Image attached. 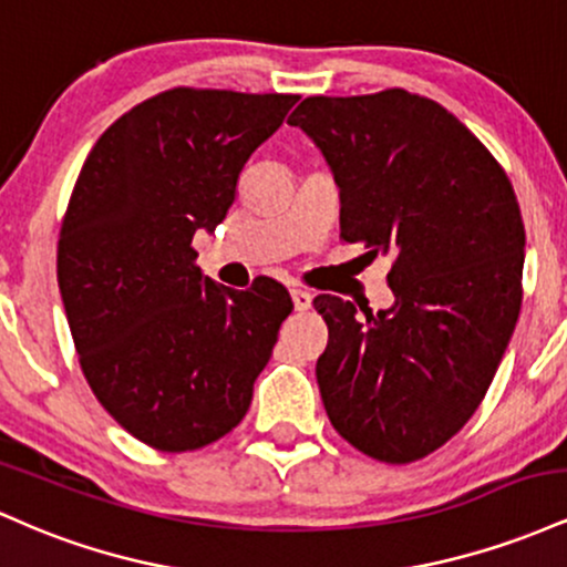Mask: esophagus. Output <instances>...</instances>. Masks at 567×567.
I'll use <instances>...</instances> for the list:
<instances>
[{
  "label": "esophagus",
  "instance_id": "1",
  "mask_svg": "<svg viewBox=\"0 0 567 567\" xmlns=\"http://www.w3.org/2000/svg\"><path fill=\"white\" fill-rule=\"evenodd\" d=\"M290 298H292V306H296L298 311H306L311 306V292L309 290H301V288H292L290 290Z\"/></svg>",
  "mask_w": 567,
  "mask_h": 567
}]
</instances>
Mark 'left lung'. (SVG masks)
Returning <instances> with one entry per match:
<instances>
[{
    "label": "left lung",
    "mask_w": 567,
    "mask_h": 567,
    "mask_svg": "<svg viewBox=\"0 0 567 567\" xmlns=\"http://www.w3.org/2000/svg\"><path fill=\"white\" fill-rule=\"evenodd\" d=\"M301 127L341 197V237L389 256L394 303L317 296L330 424L386 464L424 458L491 386L519 315L525 226L493 154L440 103L408 90L301 101Z\"/></svg>",
    "instance_id": "1"
}]
</instances>
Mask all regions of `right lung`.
I'll list each match as a JSON object with an SVG mask.
<instances>
[{
  "label": "right lung",
  "instance_id": "obj_1",
  "mask_svg": "<svg viewBox=\"0 0 567 567\" xmlns=\"http://www.w3.org/2000/svg\"><path fill=\"white\" fill-rule=\"evenodd\" d=\"M298 95L175 87L122 114L84 159L58 288L90 389L135 440L197 451L245 419L288 290L202 275L192 239L226 218L245 162Z\"/></svg>",
  "mask_w": 567,
  "mask_h": 567
}]
</instances>
